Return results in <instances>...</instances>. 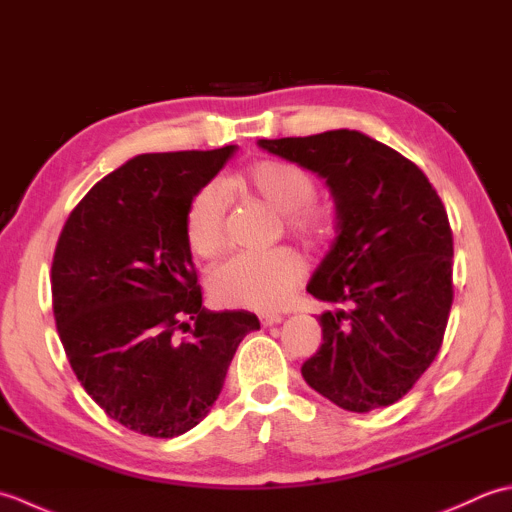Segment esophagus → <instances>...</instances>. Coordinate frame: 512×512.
Returning <instances> with one entry per match:
<instances>
[{
    "mask_svg": "<svg viewBox=\"0 0 512 512\" xmlns=\"http://www.w3.org/2000/svg\"><path fill=\"white\" fill-rule=\"evenodd\" d=\"M281 319H284V317H281V314H259V323H262L264 325V328H270V325H277V323H281Z\"/></svg>",
    "mask_w": 512,
    "mask_h": 512,
    "instance_id": "obj_1",
    "label": "esophagus"
}]
</instances>
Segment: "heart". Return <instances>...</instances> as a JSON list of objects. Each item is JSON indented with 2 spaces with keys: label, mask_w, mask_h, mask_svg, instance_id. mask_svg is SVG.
I'll use <instances>...</instances> for the list:
<instances>
[{
  "label": "heart",
  "mask_w": 512,
  "mask_h": 512,
  "mask_svg": "<svg viewBox=\"0 0 512 512\" xmlns=\"http://www.w3.org/2000/svg\"><path fill=\"white\" fill-rule=\"evenodd\" d=\"M239 184L284 215V224L292 235L306 242H321L330 235L328 211L312 202L317 184L301 167L281 160H262L242 173ZM184 233L193 255L209 259L222 253L226 244V198L217 184H206L193 195L184 217ZM303 270L306 264L292 248L239 253L213 270L209 290L217 303L228 308L275 310L284 306L303 277Z\"/></svg>",
  "instance_id": "b5f03b06"
}]
</instances>
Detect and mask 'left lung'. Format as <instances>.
Masks as SVG:
<instances>
[{
	"mask_svg": "<svg viewBox=\"0 0 512 512\" xmlns=\"http://www.w3.org/2000/svg\"><path fill=\"white\" fill-rule=\"evenodd\" d=\"M317 173L336 209V237L308 292L339 306L317 321L306 383L345 411L394 405L440 352L453 303V235L427 176L356 129L257 140Z\"/></svg>",
	"mask_w": 512,
	"mask_h": 512,
	"instance_id": "8db88e82",
	"label": "left lung"
}]
</instances>
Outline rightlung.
Wrapping results in <instances>:
<instances>
[{
  "mask_svg": "<svg viewBox=\"0 0 512 512\" xmlns=\"http://www.w3.org/2000/svg\"><path fill=\"white\" fill-rule=\"evenodd\" d=\"M235 149L127 160L76 204L54 250L52 310L72 372L107 416L143 436L200 424L237 345L259 330L253 312L202 306L184 233L191 198Z\"/></svg>",
  "mask_w": 512,
  "mask_h": 512,
  "instance_id": "1",
  "label": "right lung"
}]
</instances>
